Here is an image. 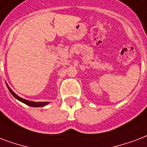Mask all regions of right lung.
<instances>
[{"instance_id":"1","label":"right lung","mask_w":147,"mask_h":147,"mask_svg":"<svg viewBox=\"0 0 147 147\" xmlns=\"http://www.w3.org/2000/svg\"><path fill=\"white\" fill-rule=\"evenodd\" d=\"M7 88H8L9 91L11 92V94L13 95L14 97H15L16 99H18V100L21 101L22 103H25V104H27V105L28 106H30V107H44V106L47 105V102H32V101H29V100H24V99L21 98V97H20V96H18L17 94H15L14 93H13L12 90H11V89L8 86H7Z\"/></svg>"}]
</instances>
